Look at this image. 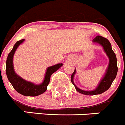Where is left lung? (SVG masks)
<instances>
[{"mask_svg": "<svg viewBox=\"0 0 125 125\" xmlns=\"http://www.w3.org/2000/svg\"><path fill=\"white\" fill-rule=\"evenodd\" d=\"M93 42L94 43H98L103 47L105 52L109 59V64H108V68L106 70V73L104 78L100 81V83L99 84L96 89L93 91H86L82 90V89L78 88L73 82V78L76 73V69H74V72L72 73V76H71V81L75 87L76 90L81 94L89 95L102 94L106 91L107 89H109V87L112 84V82L116 78L118 72L117 63H116L117 60H116V55L112 49L111 44L109 41L102 36H97L93 39Z\"/></svg>", "mask_w": 125, "mask_h": 125, "instance_id": "1", "label": "left lung"}]
</instances>
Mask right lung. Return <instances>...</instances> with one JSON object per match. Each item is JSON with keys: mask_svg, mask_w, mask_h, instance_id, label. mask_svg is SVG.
Segmentation results:
<instances>
[{"mask_svg": "<svg viewBox=\"0 0 125 125\" xmlns=\"http://www.w3.org/2000/svg\"><path fill=\"white\" fill-rule=\"evenodd\" d=\"M24 39L18 41L14 45L13 48L9 53L6 62V74L8 80L13 86L14 89L18 93L25 96H37L42 94L47 90V87L50 82V78L52 73L59 70L63 65L62 63H58L47 68L45 74L44 81L40 84H35L21 78L15 73L13 68V58L14 53L18 47L24 41Z\"/></svg>", "mask_w": 125, "mask_h": 125, "instance_id": "1", "label": "right lung"}]
</instances>
